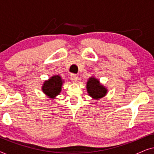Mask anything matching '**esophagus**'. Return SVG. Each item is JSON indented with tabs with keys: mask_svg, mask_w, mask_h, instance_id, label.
I'll use <instances>...</instances> for the list:
<instances>
[{
	"mask_svg": "<svg viewBox=\"0 0 154 154\" xmlns=\"http://www.w3.org/2000/svg\"><path fill=\"white\" fill-rule=\"evenodd\" d=\"M70 79L73 82L75 83V82H77L78 80H79V77H78L77 75L72 73V74H71V75H70Z\"/></svg>",
	"mask_w": 154,
	"mask_h": 154,
	"instance_id": "obj_1",
	"label": "esophagus"
}]
</instances>
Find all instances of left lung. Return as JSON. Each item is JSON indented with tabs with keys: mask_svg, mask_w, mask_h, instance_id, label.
Returning a JSON list of instances; mask_svg holds the SVG:
<instances>
[{
	"mask_svg": "<svg viewBox=\"0 0 154 154\" xmlns=\"http://www.w3.org/2000/svg\"><path fill=\"white\" fill-rule=\"evenodd\" d=\"M87 90L90 96L92 98L100 99L105 96L106 94L107 90L104 86L101 85L100 82L95 78H90L87 83Z\"/></svg>",
	"mask_w": 154,
	"mask_h": 154,
	"instance_id": "8db88e82",
	"label": "left lung"
}]
</instances>
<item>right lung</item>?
<instances>
[{
	"mask_svg": "<svg viewBox=\"0 0 154 154\" xmlns=\"http://www.w3.org/2000/svg\"><path fill=\"white\" fill-rule=\"evenodd\" d=\"M62 80L59 75H54L44 82L42 90L44 93L47 94L51 98L58 95L62 90Z\"/></svg>",
	"mask_w": 154,
	"mask_h": 154,
	"instance_id": "right-lung-1",
	"label": "right lung"
}]
</instances>
